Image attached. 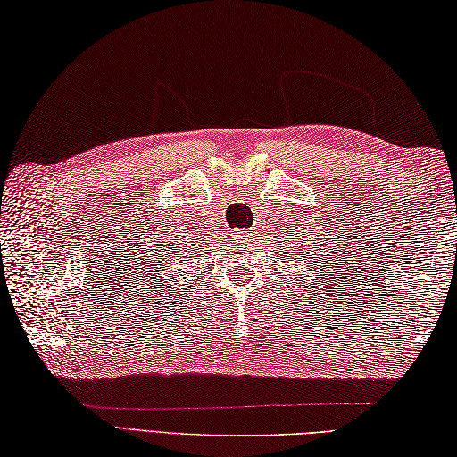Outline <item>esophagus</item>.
Segmentation results:
<instances>
[{
    "mask_svg": "<svg viewBox=\"0 0 457 457\" xmlns=\"http://www.w3.org/2000/svg\"><path fill=\"white\" fill-rule=\"evenodd\" d=\"M237 237H239V239H247V237H252V234H250V231H247V229H239V231H237Z\"/></svg>",
    "mask_w": 457,
    "mask_h": 457,
    "instance_id": "obj_1",
    "label": "esophagus"
}]
</instances>
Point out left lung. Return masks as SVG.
Instances as JSON below:
<instances>
[{"label":"left lung","instance_id":"left-lung-1","mask_svg":"<svg viewBox=\"0 0 457 457\" xmlns=\"http://www.w3.org/2000/svg\"><path fill=\"white\" fill-rule=\"evenodd\" d=\"M310 236L312 237L305 236V231H300V234H294V236H286L284 244H281V250L286 252V260L295 268V276H302V278L320 276L321 287H326V281H329V284L334 286V278L331 276H334V268H337V263H334V260H337V247L329 245L328 242L321 244L318 236L313 234V228L310 229ZM305 284H308V279H305ZM312 286H313V279H312Z\"/></svg>","mask_w":457,"mask_h":457}]
</instances>
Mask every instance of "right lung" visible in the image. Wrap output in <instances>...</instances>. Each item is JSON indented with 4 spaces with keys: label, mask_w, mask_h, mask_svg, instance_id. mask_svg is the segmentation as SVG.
Masks as SVG:
<instances>
[{
    "label": "right lung",
    "mask_w": 457,
    "mask_h": 457,
    "mask_svg": "<svg viewBox=\"0 0 457 457\" xmlns=\"http://www.w3.org/2000/svg\"><path fill=\"white\" fill-rule=\"evenodd\" d=\"M165 244L168 242H163V245L160 247V250H155L154 255H157V260H155L157 265H162L157 271H162L163 276H171V268H173V263H176L178 250H176V245H165Z\"/></svg>",
    "instance_id": "add662e5"
}]
</instances>
